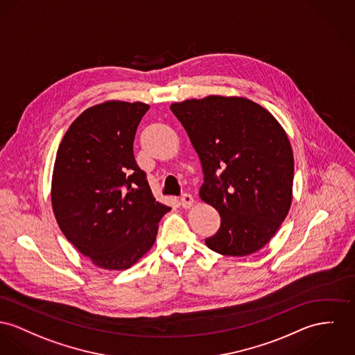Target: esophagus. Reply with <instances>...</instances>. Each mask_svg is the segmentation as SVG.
<instances>
[{
	"instance_id": "1",
	"label": "esophagus",
	"mask_w": 355,
	"mask_h": 355,
	"mask_svg": "<svg viewBox=\"0 0 355 355\" xmlns=\"http://www.w3.org/2000/svg\"><path fill=\"white\" fill-rule=\"evenodd\" d=\"M181 205H182V208H185V209H189L191 207H193V204H194V200H193V197H191V194H182V197H181Z\"/></svg>"
}]
</instances>
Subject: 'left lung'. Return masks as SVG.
Segmentation results:
<instances>
[{"mask_svg":"<svg viewBox=\"0 0 355 355\" xmlns=\"http://www.w3.org/2000/svg\"><path fill=\"white\" fill-rule=\"evenodd\" d=\"M204 173L200 198L220 215L205 239L215 252L245 257L268 245L293 198V150L282 125L262 105L211 94L174 103Z\"/></svg>","mask_w":355,"mask_h":355,"instance_id":"8db88e82","label":"left lung"}]
</instances>
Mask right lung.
<instances>
[{
	"label": "right lung",
	"instance_id": "right-lung-1",
	"mask_svg": "<svg viewBox=\"0 0 355 355\" xmlns=\"http://www.w3.org/2000/svg\"><path fill=\"white\" fill-rule=\"evenodd\" d=\"M144 103L110 100L83 110L55 158L56 223L81 254L105 270H125L154 245L171 208L155 200L134 157Z\"/></svg>",
	"mask_w": 355,
	"mask_h": 355
}]
</instances>
